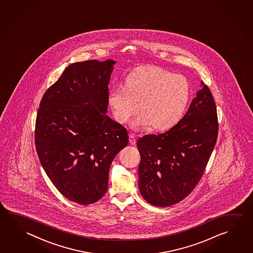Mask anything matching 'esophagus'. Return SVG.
<instances>
[{"label":"esophagus","instance_id":"34e87169","mask_svg":"<svg viewBox=\"0 0 253 253\" xmlns=\"http://www.w3.org/2000/svg\"><path fill=\"white\" fill-rule=\"evenodd\" d=\"M128 140H129V143H130L131 145H135L136 141H137V140H136V137H135L134 134H130V135H129Z\"/></svg>","mask_w":253,"mask_h":253}]
</instances>
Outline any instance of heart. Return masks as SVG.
I'll list each match as a JSON object with an SVG mask.
<instances>
[{"mask_svg": "<svg viewBox=\"0 0 253 253\" xmlns=\"http://www.w3.org/2000/svg\"><path fill=\"white\" fill-rule=\"evenodd\" d=\"M191 96L186 77L155 67H137L125 81V87L112 89L108 103L114 116L122 125L139 110L141 115L132 127L151 126L156 130L172 128L185 115Z\"/></svg>", "mask_w": 253, "mask_h": 253, "instance_id": "obj_1", "label": "heart"}]
</instances>
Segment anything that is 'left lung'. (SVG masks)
I'll return each instance as SVG.
<instances>
[{"label": "left lung", "mask_w": 253, "mask_h": 253, "mask_svg": "<svg viewBox=\"0 0 253 253\" xmlns=\"http://www.w3.org/2000/svg\"><path fill=\"white\" fill-rule=\"evenodd\" d=\"M197 91L186 115L166 132L137 142L138 187L147 203L168 207L190 194L203 176L217 141V108L207 85Z\"/></svg>", "instance_id": "left-lung-1"}]
</instances>
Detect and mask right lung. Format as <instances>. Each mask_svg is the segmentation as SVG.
I'll list each match as a JSON object with an SVG mask.
<instances>
[{"label": "right lung", "instance_id": "1", "mask_svg": "<svg viewBox=\"0 0 253 253\" xmlns=\"http://www.w3.org/2000/svg\"><path fill=\"white\" fill-rule=\"evenodd\" d=\"M116 61L73 63L46 90L36 122L42 168L66 198L82 205L107 193L109 169L128 145L127 129L107 116Z\"/></svg>", "mask_w": 253, "mask_h": 253}]
</instances>
